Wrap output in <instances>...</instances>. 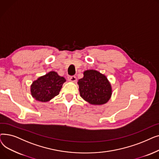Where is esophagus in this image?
<instances>
[{"label": "esophagus", "instance_id": "1", "mask_svg": "<svg viewBox=\"0 0 159 159\" xmlns=\"http://www.w3.org/2000/svg\"><path fill=\"white\" fill-rule=\"evenodd\" d=\"M70 80L72 82H75L77 81V78H76V77H75V76H71L70 77Z\"/></svg>", "mask_w": 159, "mask_h": 159}]
</instances>
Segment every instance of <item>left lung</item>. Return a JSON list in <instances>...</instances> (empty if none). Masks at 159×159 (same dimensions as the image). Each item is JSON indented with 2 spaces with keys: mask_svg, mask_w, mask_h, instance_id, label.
<instances>
[{
  "mask_svg": "<svg viewBox=\"0 0 159 159\" xmlns=\"http://www.w3.org/2000/svg\"><path fill=\"white\" fill-rule=\"evenodd\" d=\"M80 97L91 104L107 102L112 94L111 86L104 75L93 70H86L78 81Z\"/></svg>",
  "mask_w": 159,
  "mask_h": 159,
  "instance_id": "8db88e82",
  "label": "left lung"
}]
</instances>
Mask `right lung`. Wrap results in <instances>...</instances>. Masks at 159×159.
Here are the masks:
<instances>
[{
	"mask_svg": "<svg viewBox=\"0 0 159 159\" xmlns=\"http://www.w3.org/2000/svg\"><path fill=\"white\" fill-rule=\"evenodd\" d=\"M66 79L61 77L55 71H50L37 80L33 81L31 85V94L38 101L48 102L59 94Z\"/></svg>",
	"mask_w": 159,
	"mask_h": 159,
	"instance_id": "right-lung-1",
	"label": "right lung"
}]
</instances>
